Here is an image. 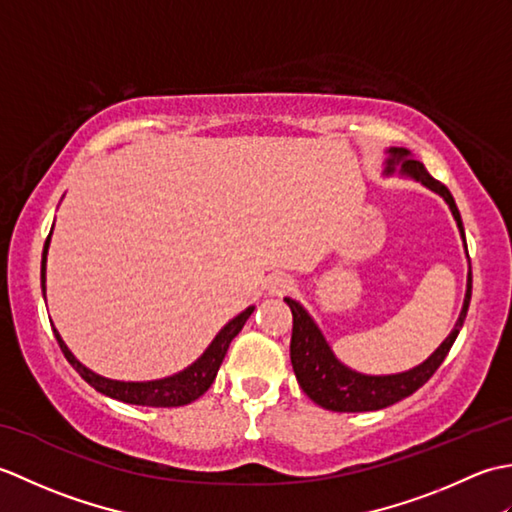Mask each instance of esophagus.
I'll return each mask as SVG.
<instances>
[{
	"label": "esophagus",
	"instance_id": "1",
	"mask_svg": "<svg viewBox=\"0 0 512 512\" xmlns=\"http://www.w3.org/2000/svg\"><path fill=\"white\" fill-rule=\"evenodd\" d=\"M292 288H295V284H292V279H290L288 275H281V273L270 277V279H268V286H266L268 295H273V297L286 295V292H290Z\"/></svg>",
	"mask_w": 512,
	"mask_h": 512
}]
</instances>
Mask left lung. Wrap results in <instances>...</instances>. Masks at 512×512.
<instances>
[{
	"instance_id": "8db88e82",
	"label": "left lung",
	"mask_w": 512,
	"mask_h": 512,
	"mask_svg": "<svg viewBox=\"0 0 512 512\" xmlns=\"http://www.w3.org/2000/svg\"><path fill=\"white\" fill-rule=\"evenodd\" d=\"M391 173H398L400 178H409L413 182L422 184L429 191L438 193L440 198L449 204L451 215L455 224H458L460 237L464 242L466 250V237H464V226L458 206H455L453 195L449 189L444 187L442 182L429 176V171L424 169L422 162L413 160L407 149L402 147H389L387 149V160H385V171L383 176H391ZM469 255V253H466ZM471 262H469V275H466V295L460 310V317L455 321L453 330L449 332L447 339H444L438 350L433 352L427 361L420 365L407 369V372L398 374H363L356 372V369L347 367L341 363L336 354L332 352L330 343L325 341L323 332L319 325L314 323L310 312L301 306L299 301L286 297L284 301L292 310V339H290V361L292 369H295V376L299 380L301 389L306 391L310 400L317 402L319 407L330 409V411H376L385 409L394 402L411 396L413 391L420 389L427 380L436 374V369L442 365L444 358H447L451 345L458 339V334L466 319V310H469L471 303Z\"/></svg>"
}]
</instances>
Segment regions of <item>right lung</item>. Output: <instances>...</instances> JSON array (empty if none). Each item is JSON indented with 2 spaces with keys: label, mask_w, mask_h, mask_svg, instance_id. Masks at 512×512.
I'll return each mask as SVG.
<instances>
[{
  "label": "right lung",
  "mask_w": 512,
  "mask_h": 512,
  "mask_svg": "<svg viewBox=\"0 0 512 512\" xmlns=\"http://www.w3.org/2000/svg\"><path fill=\"white\" fill-rule=\"evenodd\" d=\"M54 228V224H52ZM50 237L52 231L43 244V255H41V290H43V299H46V262H48V248H50ZM255 306H248L244 312H239L235 319L228 321L224 328L215 334V339L211 345L206 347L198 361H193L189 367H184L182 372L167 376V378H158V380H114V378H105L101 374L92 372L90 367H85L79 358H76L70 347L65 345L61 339V334L54 330V336L61 345V350L68 358V363L81 374L85 383H90L96 391L110 396L114 400L127 402V405H143V407H182L189 405V402L198 400L206 389L213 385V380L217 376V369H220L228 345L235 339V336L242 332L244 323L248 321L250 314H253Z\"/></svg>",
  "instance_id": "1"
}]
</instances>
